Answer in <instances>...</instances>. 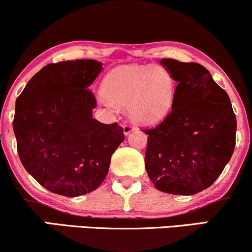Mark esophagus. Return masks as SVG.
Returning <instances> with one entry per match:
<instances>
[{"instance_id": "esophagus-1", "label": "esophagus", "mask_w": 252, "mask_h": 252, "mask_svg": "<svg viewBox=\"0 0 252 252\" xmlns=\"http://www.w3.org/2000/svg\"><path fill=\"white\" fill-rule=\"evenodd\" d=\"M135 129V126H132L130 122H126L123 126V131H124V135H129L130 132L132 131V130Z\"/></svg>"}]
</instances>
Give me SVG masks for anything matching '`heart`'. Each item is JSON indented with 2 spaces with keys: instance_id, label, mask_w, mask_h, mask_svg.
Instances as JSON below:
<instances>
[{
  "instance_id": "obj_1",
  "label": "heart",
  "mask_w": 252,
  "mask_h": 252,
  "mask_svg": "<svg viewBox=\"0 0 252 252\" xmlns=\"http://www.w3.org/2000/svg\"><path fill=\"white\" fill-rule=\"evenodd\" d=\"M103 94L111 103L128 106L136 121L154 123L164 119L173 103V85L163 68L130 65L106 76Z\"/></svg>"
}]
</instances>
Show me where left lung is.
<instances>
[{"label": "left lung", "mask_w": 252, "mask_h": 252, "mask_svg": "<svg viewBox=\"0 0 252 252\" xmlns=\"http://www.w3.org/2000/svg\"><path fill=\"white\" fill-rule=\"evenodd\" d=\"M178 82L172 110L150 129L145 168L161 192L193 195L212 186L230 160L236 143V116L227 92L196 63L164 58Z\"/></svg>", "instance_id": "8db88e82"}]
</instances>
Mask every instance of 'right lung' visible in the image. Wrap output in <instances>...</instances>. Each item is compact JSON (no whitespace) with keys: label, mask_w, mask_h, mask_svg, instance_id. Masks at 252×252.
I'll list each match as a JSON object with an SVG mask.
<instances>
[{"label":"right lung","mask_w":252,"mask_h":252,"mask_svg":"<svg viewBox=\"0 0 252 252\" xmlns=\"http://www.w3.org/2000/svg\"><path fill=\"white\" fill-rule=\"evenodd\" d=\"M101 71V63L89 59L49 63L16 100L12 128L18 156L50 192L73 197L96 189L126 138L116 122L92 116L96 98L88 87Z\"/></svg>","instance_id":"1"}]
</instances>
